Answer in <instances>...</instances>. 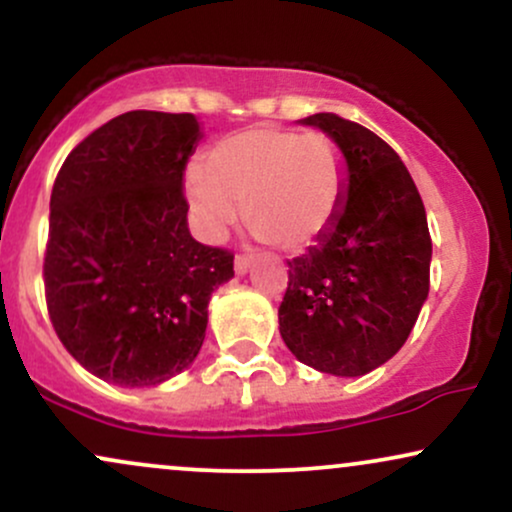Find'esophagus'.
I'll use <instances>...</instances> for the list:
<instances>
[{"label": "esophagus", "mask_w": 512, "mask_h": 512, "mask_svg": "<svg viewBox=\"0 0 512 512\" xmlns=\"http://www.w3.org/2000/svg\"><path fill=\"white\" fill-rule=\"evenodd\" d=\"M250 264H252L250 255H236V262H233V267H236V274H245L250 269Z\"/></svg>", "instance_id": "obj_1"}]
</instances>
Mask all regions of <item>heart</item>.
<instances>
[{"instance_id": "1", "label": "heart", "mask_w": 512, "mask_h": 512, "mask_svg": "<svg viewBox=\"0 0 512 512\" xmlns=\"http://www.w3.org/2000/svg\"><path fill=\"white\" fill-rule=\"evenodd\" d=\"M349 158L325 132L257 125L211 146L190 199L211 231L245 209L264 243L298 252L325 240L349 199Z\"/></svg>"}]
</instances>
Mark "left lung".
<instances>
[{"mask_svg":"<svg viewBox=\"0 0 512 512\" xmlns=\"http://www.w3.org/2000/svg\"><path fill=\"white\" fill-rule=\"evenodd\" d=\"M349 158V199L325 240L289 260L279 332L322 373L356 378L407 342L431 286V233L407 166L390 144L334 113L305 117Z\"/></svg>","mask_w":512,"mask_h":512,"instance_id":"8db88e82","label":"left lung"}]
</instances>
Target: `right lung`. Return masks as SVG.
<instances>
[{
  "label": "right lung",
  "instance_id": "add662e5",
  "mask_svg": "<svg viewBox=\"0 0 512 512\" xmlns=\"http://www.w3.org/2000/svg\"><path fill=\"white\" fill-rule=\"evenodd\" d=\"M202 137L190 113L129 110L64 158L43 281L64 349L101 380L149 387L195 361L233 252L187 228L182 175Z\"/></svg>",
  "mask_w": 512,
  "mask_h": 512
}]
</instances>
